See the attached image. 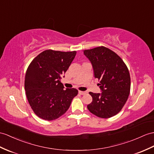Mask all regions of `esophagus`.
<instances>
[{"instance_id":"1","label":"esophagus","mask_w":154,"mask_h":154,"mask_svg":"<svg viewBox=\"0 0 154 154\" xmlns=\"http://www.w3.org/2000/svg\"><path fill=\"white\" fill-rule=\"evenodd\" d=\"M78 93H79L80 95H85V94H86V92H85V91H78Z\"/></svg>"}]
</instances>
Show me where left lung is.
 Instances as JSON below:
<instances>
[{
  "mask_svg": "<svg viewBox=\"0 0 154 154\" xmlns=\"http://www.w3.org/2000/svg\"><path fill=\"white\" fill-rule=\"evenodd\" d=\"M91 63L95 78L102 91L89 92L93 100L88 105L90 112L101 118H109L121 111L128 99L131 88L129 70L115 52L104 46L84 51Z\"/></svg>",
  "mask_w": 154,
  "mask_h": 154,
  "instance_id": "8db88e82",
  "label": "left lung"
}]
</instances>
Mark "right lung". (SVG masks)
I'll return each mask as SVG.
<instances>
[{
	"mask_svg": "<svg viewBox=\"0 0 154 154\" xmlns=\"http://www.w3.org/2000/svg\"><path fill=\"white\" fill-rule=\"evenodd\" d=\"M76 54V51L47 50L30 63L25 74V90L30 106L39 118L48 121L59 118L78 95L76 89H64L61 82Z\"/></svg>",
	"mask_w": 154,
	"mask_h": 154,
	"instance_id": "1",
	"label": "right lung"
}]
</instances>
